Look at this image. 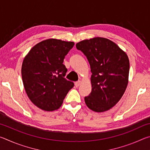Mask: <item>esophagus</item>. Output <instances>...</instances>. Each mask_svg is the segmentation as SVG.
I'll return each instance as SVG.
<instances>
[{
  "mask_svg": "<svg viewBox=\"0 0 150 150\" xmlns=\"http://www.w3.org/2000/svg\"><path fill=\"white\" fill-rule=\"evenodd\" d=\"M81 81H77V82H75V85L76 87H79L81 85Z\"/></svg>",
  "mask_w": 150,
  "mask_h": 150,
  "instance_id": "obj_1",
  "label": "esophagus"
}]
</instances>
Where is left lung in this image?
<instances>
[{
    "label": "left lung",
    "instance_id": "left-lung-1",
    "mask_svg": "<svg viewBox=\"0 0 150 150\" xmlns=\"http://www.w3.org/2000/svg\"><path fill=\"white\" fill-rule=\"evenodd\" d=\"M91 66L92 91L85 97L91 110L103 112L116 105L128 83V55L115 43L104 38L83 40L76 44Z\"/></svg>",
    "mask_w": 150,
    "mask_h": 150
}]
</instances>
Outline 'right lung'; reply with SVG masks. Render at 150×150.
Wrapping results in <instances>:
<instances>
[{"label": "right lung", "instance_id": "add662e5", "mask_svg": "<svg viewBox=\"0 0 150 150\" xmlns=\"http://www.w3.org/2000/svg\"><path fill=\"white\" fill-rule=\"evenodd\" d=\"M74 42L48 39L30 50L22 65L24 87L30 100L45 111L62 106L74 83L64 77L67 71L63 65L65 55Z\"/></svg>", "mask_w": 150, "mask_h": 150}]
</instances>
